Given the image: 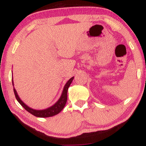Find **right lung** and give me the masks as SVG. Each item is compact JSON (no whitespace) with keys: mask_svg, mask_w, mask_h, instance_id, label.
Here are the masks:
<instances>
[{"mask_svg":"<svg viewBox=\"0 0 146 146\" xmlns=\"http://www.w3.org/2000/svg\"><path fill=\"white\" fill-rule=\"evenodd\" d=\"M74 77H72L70 80H68L67 82L66 83L64 87L61 96L59 100L56 102V103H55L53 106H51L49 108H46L44 110H36L33 109V108H30L27 105H26L21 100V98L18 96L17 92H16V89L14 87V92L15 96H16V100L19 102L20 104H21L23 108H25L27 111H28L29 113L32 114L34 116L38 117H53L54 115H58V113H60L62 111V110L63 109L64 106L66 105V101H67V91L68 87L70 86L71 84L73 81ZM12 84L14 86V81H13V78H12Z\"/></svg>","mask_w":146,"mask_h":146,"instance_id":"right-lung-1","label":"right lung"}]
</instances>
